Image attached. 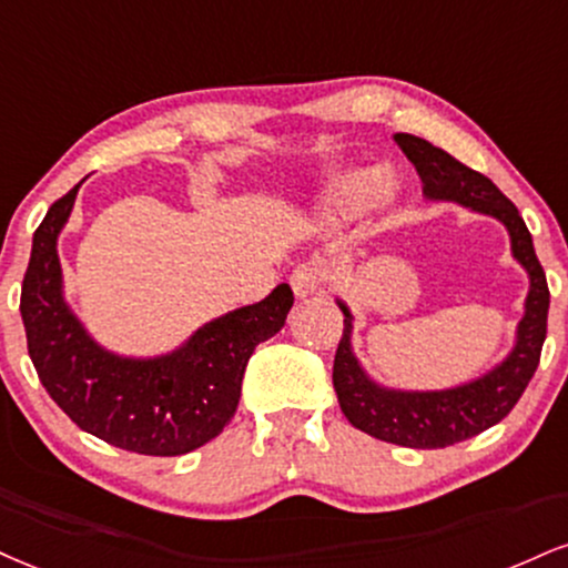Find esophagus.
I'll return each instance as SVG.
<instances>
[{"label":"esophagus","instance_id":"34e87169","mask_svg":"<svg viewBox=\"0 0 568 568\" xmlns=\"http://www.w3.org/2000/svg\"><path fill=\"white\" fill-rule=\"evenodd\" d=\"M325 280H327L325 264L320 262V258H312V262L298 264L296 270H293L291 288L298 298H306V296H312V293H317L320 288H323Z\"/></svg>","mask_w":568,"mask_h":568}]
</instances>
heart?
Wrapping results in <instances>:
<instances>
[{
  "instance_id": "obj_1",
  "label": "heart",
  "mask_w": 568,
  "mask_h": 568,
  "mask_svg": "<svg viewBox=\"0 0 568 568\" xmlns=\"http://www.w3.org/2000/svg\"><path fill=\"white\" fill-rule=\"evenodd\" d=\"M373 180L371 176H357V180H349L344 184V187L338 190L336 197H333V203H336V209L341 214H349V211H357L362 203L367 201V195H371L373 190Z\"/></svg>"
}]
</instances>
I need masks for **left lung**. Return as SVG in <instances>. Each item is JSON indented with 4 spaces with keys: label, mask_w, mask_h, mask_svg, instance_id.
Here are the masks:
<instances>
[{
    "label": "left lung",
    "mask_w": 568,
    "mask_h": 568,
    "mask_svg": "<svg viewBox=\"0 0 568 568\" xmlns=\"http://www.w3.org/2000/svg\"><path fill=\"white\" fill-rule=\"evenodd\" d=\"M394 140L418 169L428 197L457 201L481 214L500 219L510 232L514 256L526 266L531 280L526 314L518 325V344L510 357L484 378L449 388V392H386L375 386L354 359L349 344L352 314L341 304L346 320L344 336L338 341L336 359H333V386H336L338 405L346 418L354 428L381 442L413 449H439L487 432L521 399L524 388L529 386L537 371L545 336H548L550 291L521 214L491 180L420 136L396 134Z\"/></svg>",
    "instance_id": "8db88e82"
}]
</instances>
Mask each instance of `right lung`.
<instances>
[{
    "label": "right lung",
    "mask_w": 568,
    "mask_h": 568,
    "mask_svg": "<svg viewBox=\"0 0 568 568\" xmlns=\"http://www.w3.org/2000/svg\"><path fill=\"white\" fill-rule=\"evenodd\" d=\"M77 193L79 184L58 197L33 232L20 288L26 344L39 381L81 432L126 453L174 457L203 447L235 415L251 354L285 325L291 285L203 325L166 357L121 359L102 352L60 293L58 232Z\"/></svg>",
    "instance_id": "add662e5"
}]
</instances>
